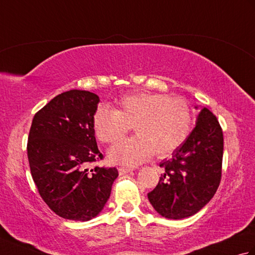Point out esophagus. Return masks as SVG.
I'll use <instances>...</instances> for the list:
<instances>
[{"label": "esophagus", "mask_w": 255, "mask_h": 255, "mask_svg": "<svg viewBox=\"0 0 255 255\" xmlns=\"http://www.w3.org/2000/svg\"><path fill=\"white\" fill-rule=\"evenodd\" d=\"M119 174L124 175V174H127V173H130L131 171H133L132 167H128V166H119Z\"/></svg>", "instance_id": "obj_1"}]
</instances>
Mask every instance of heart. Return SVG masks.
<instances>
[{"instance_id":"b5f03b06","label":"heart","mask_w":255,"mask_h":255,"mask_svg":"<svg viewBox=\"0 0 255 255\" xmlns=\"http://www.w3.org/2000/svg\"><path fill=\"white\" fill-rule=\"evenodd\" d=\"M193 121V108L183 97L139 92L118 99L114 110L100 106L92 123L103 143H115L133 127L137 136L118 142L108 152L113 162L133 166L154 153L163 158L174 152L191 133Z\"/></svg>"}]
</instances>
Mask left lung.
Masks as SVG:
<instances>
[{
  "label": "left lung",
  "instance_id": "1",
  "mask_svg": "<svg viewBox=\"0 0 255 255\" xmlns=\"http://www.w3.org/2000/svg\"><path fill=\"white\" fill-rule=\"evenodd\" d=\"M224 134L213 113L204 107L196 126L163 167L158 185L148 193L151 205L169 219H182L202 209L221 181Z\"/></svg>",
  "mask_w": 255,
  "mask_h": 255
}]
</instances>
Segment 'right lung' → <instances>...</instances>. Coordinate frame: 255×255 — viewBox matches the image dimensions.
I'll return each mask as SVG.
<instances>
[{"label":"right lung","mask_w":255,"mask_h":255,"mask_svg":"<svg viewBox=\"0 0 255 255\" xmlns=\"http://www.w3.org/2000/svg\"><path fill=\"white\" fill-rule=\"evenodd\" d=\"M99 102L92 92L70 90L32 118L27 141L32 180L48 207L64 219L96 217L118 176L116 167L88 169L103 159L92 123Z\"/></svg>","instance_id":"add662e5"}]
</instances>
